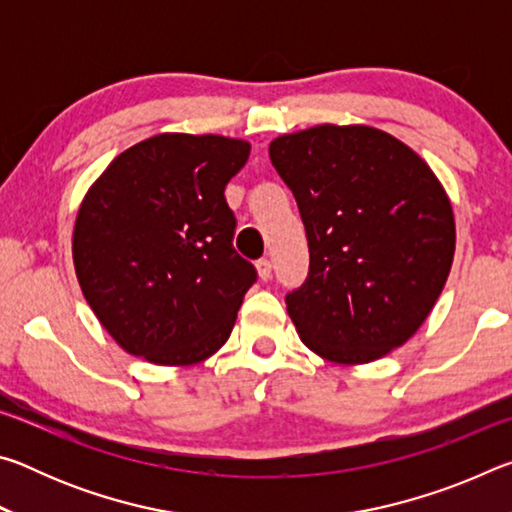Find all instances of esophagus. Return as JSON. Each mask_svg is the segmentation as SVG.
I'll use <instances>...</instances> for the list:
<instances>
[{"mask_svg": "<svg viewBox=\"0 0 512 512\" xmlns=\"http://www.w3.org/2000/svg\"><path fill=\"white\" fill-rule=\"evenodd\" d=\"M257 275L262 277V280L266 282V280H271V271H273V264H271V259H266V257H262V259H257Z\"/></svg>", "mask_w": 512, "mask_h": 512, "instance_id": "esophagus-1", "label": "esophagus"}]
</instances>
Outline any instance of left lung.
<instances>
[{
    "instance_id": "left-lung-1",
    "label": "left lung",
    "mask_w": 512,
    "mask_h": 512,
    "mask_svg": "<svg viewBox=\"0 0 512 512\" xmlns=\"http://www.w3.org/2000/svg\"><path fill=\"white\" fill-rule=\"evenodd\" d=\"M305 223L309 275L287 293L302 343L327 361L381 359L418 332L456 248L436 173L372 126L320 124L268 146Z\"/></svg>"
}]
</instances>
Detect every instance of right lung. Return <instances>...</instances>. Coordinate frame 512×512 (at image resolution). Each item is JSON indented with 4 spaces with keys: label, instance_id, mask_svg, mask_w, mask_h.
<instances>
[{
    "label": "right lung",
    "instance_id": "obj_1",
    "mask_svg": "<svg viewBox=\"0 0 512 512\" xmlns=\"http://www.w3.org/2000/svg\"><path fill=\"white\" fill-rule=\"evenodd\" d=\"M250 144L162 133L108 164L79 207L72 255L94 316L121 348L192 366L228 341L255 266L232 248L225 185Z\"/></svg>",
    "mask_w": 512,
    "mask_h": 512
}]
</instances>
